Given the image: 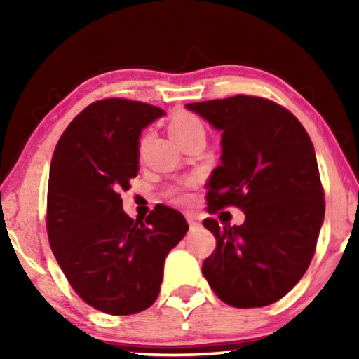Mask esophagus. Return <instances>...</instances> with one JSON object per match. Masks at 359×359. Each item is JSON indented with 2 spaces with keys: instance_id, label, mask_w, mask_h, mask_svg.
<instances>
[{
  "instance_id": "1",
  "label": "esophagus",
  "mask_w": 359,
  "mask_h": 359,
  "mask_svg": "<svg viewBox=\"0 0 359 359\" xmlns=\"http://www.w3.org/2000/svg\"><path fill=\"white\" fill-rule=\"evenodd\" d=\"M186 219H188V224H189L191 230H196V229H199V220L196 219L193 214H188V215H186Z\"/></svg>"
}]
</instances>
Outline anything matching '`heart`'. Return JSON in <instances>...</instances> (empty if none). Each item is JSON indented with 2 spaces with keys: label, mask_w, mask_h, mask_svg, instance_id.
<instances>
[{
  "label": "heart",
  "mask_w": 359,
  "mask_h": 359,
  "mask_svg": "<svg viewBox=\"0 0 359 359\" xmlns=\"http://www.w3.org/2000/svg\"><path fill=\"white\" fill-rule=\"evenodd\" d=\"M168 130L173 140L180 142L183 137L193 134V132H204V127L198 117L186 114V112H180V114H176L171 119Z\"/></svg>",
  "instance_id": "b5f03b06"
}]
</instances>
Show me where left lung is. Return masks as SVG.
<instances>
[{
  "label": "left lung",
  "mask_w": 359,
  "mask_h": 359,
  "mask_svg": "<svg viewBox=\"0 0 359 359\" xmlns=\"http://www.w3.org/2000/svg\"><path fill=\"white\" fill-rule=\"evenodd\" d=\"M222 132L220 165L209 176L208 210L237 205L242 225L205 219L215 250L203 274L220 301L263 307L286 296L307 271L325 217L316 150L287 109L255 96L191 102Z\"/></svg>",
  "instance_id": "obj_1"
}]
</instances>
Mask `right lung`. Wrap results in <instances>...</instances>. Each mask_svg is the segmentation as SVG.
Here are the masks:
<instances>
[{
	"instance_id": "add662e5",
	"label": "right lung",
	"mask_w": 359,
	"mask_h": 359,
	"mask_svg": "<svg viewBox=\"0 0 359 359\" xmlns=\"http://www.w3.org/2000/svg\"><path fill=\"white\" fill-rule=\"evenodd\" d=\"M165 114L139 101H96L72 121L52 156V252L78 296L111 316L142 312L156 301L166 255L189 229L168 205L145 222L122 209L121 191L139 173L142 130Z\"/></svg>"
}]
</instances>
